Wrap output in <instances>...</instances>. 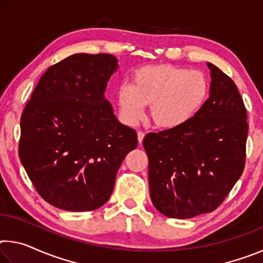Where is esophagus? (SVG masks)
I'll list each match as a JSON object with an SVG mask.
<instances>
[{
  "mask_svg": "<svg viewBox=\"0 0 263 263\" xmlns=\"http://www.w3.org/2000/svg\"><path fill=\"white\" fill-rule=\"evenodd\" d=\"M144 137H145V133L142 131H138V141H139V144H141L142 140H144Z\"/></svg>",
  "mask_w": 263,
  "mask_h": 263,
  "instance_id": "34e87169",
  "label": "esophagus"
}]
</instances>
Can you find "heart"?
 Returning <instances> with one entry per match:
<instances>
[{
	"mask_svg": "<svg viewBox=\"0 0 263 263\" xmlns=\"http://www.w3.org/2000/svg\"><path fill=\"white\" fill-rule=\"evenodd\" d=\"M209 82L199 70L172 65H153L138 68L131 86L119 87L117 100L124 121L135 124L149 105V116L161 128H176L188 123L205 103Z\"/></svg>",
	"mask_w": 263,
	"mask_h": 263,
	"instance_id": "obj_1",
	"label": "heart"
}]
</instances>
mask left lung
<instances>
[{"label":"left lung","mask_w":263,"mask_h":263,"mask_svg":"<svg viewBox=\"0 0 263 263\" xmlns=\"http://www.w3.org/2000/svg\"><path fill=\"white\" fill-rule=\"evenodd\" d=\"M210 96L188 123L151 132L142 141L148 158L149 194L157 210L188 219L224 202L246 162L247 112L229 75L208 62Z\"/></svg>","instance_id":"8db88e82"}]
</instances>
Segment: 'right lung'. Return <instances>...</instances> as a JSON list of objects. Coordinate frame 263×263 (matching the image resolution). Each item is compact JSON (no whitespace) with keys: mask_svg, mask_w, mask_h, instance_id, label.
Segmentation results:
<instances>
[{"mask_svg":"<svg viewBox=\"0 0 263 263\" xmlns=\"http://www.w3.org/2000/svg\"><path fill=\"white\" fill-rule=\"evenodd\" d=\"M117 59L78 53L42 75L21 117L18 154L45 201L66 211L108 202L124 158L138 146L104 91Z\"/></svg>","mask_w":263,"mask_h":263,"instance_id":"obj_1","label":"right lung"}]
</instances>
